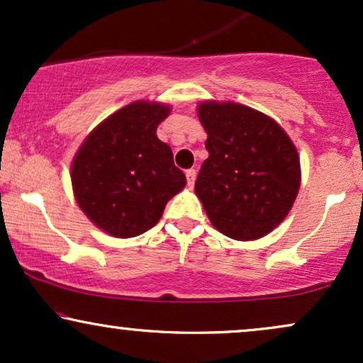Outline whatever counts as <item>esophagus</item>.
Masks as SVG:
<instances>
[{"instance_id":"esophagus-1","label":"esophagus","mask_w":363,"mask_h":363,"mask_svg":"<svg viewBox=\"0 0 363 363\" xmlns=\"http://www.w3.org/2000/svg\"><path fill=\"white\" fill-rule=\"evenodd\" d=\"M186 179H187V186L193 187L194 186V181H196V170L194 169L186 170Z\"/></svg>"}]
</instances>
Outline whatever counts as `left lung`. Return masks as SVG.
Segmentation results:
<instances>
[{
    "instance_id": "1",
    "label": "left lung",
    "mask_w": 363,
    "mask_h": 363,
    "mask_svg": "<svg viewBox=\"0 0 363 363\" xmlns=\"http://www.w3.org/2000/svg\"><path fill=\"white\" fill-rule=\"evenodd\" d=\"M208 158L196 196L218 232L256 240L280 225L301 187V157L277 121L237 102L198 104Z\"/></svg>"
}]
</instances>
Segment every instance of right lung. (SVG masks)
Listing matches in <instances>:
<instances>
[{
  "label": "right lung",
  "mask_w": 363,
  "mask_h": 363,
  "mask_svg": "<svg viewBox=\"0 0 363 363\" xmlns=\"http://www.w3.org/2000/svg\"><path fill=\"white\" fill-rule=\"evenodd\" d=\"M172 107L136 101L89 133L74 153L72 186L78 206L95 227L118 239L150 230L186 176L157 128Z\"/></svg>",
  "instance_id": "1"
}]
</instances>
